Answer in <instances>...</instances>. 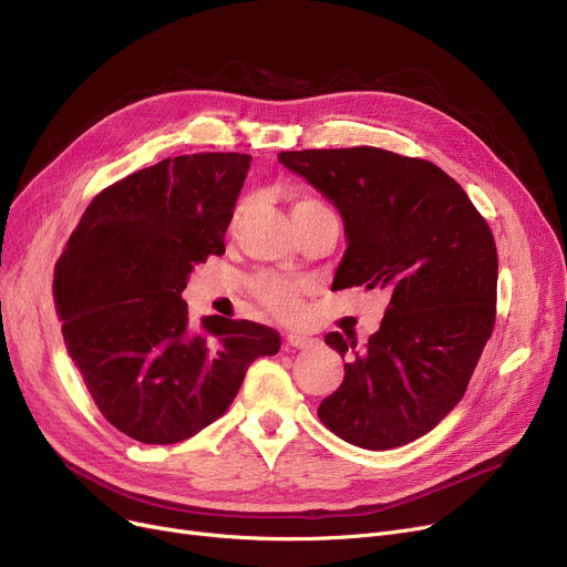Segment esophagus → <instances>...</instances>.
Wrapping results in <instances>:
<instances>
[{"instance_id":"esophagus-1","label":"esophagus","mask_w":567,"mask_h":567,"mask_svg":"<svg viewBox=\"0 0 567 567\" xmlns=\"http://www.w3.org/2000/svg\"><path fill=\"white\" fill-rule=\"evenodd\" d=\"M317 340L308 338V336H299V333H289L287 336V347H293V349H308L312 347Z\"/></svg>"}]
</instances>
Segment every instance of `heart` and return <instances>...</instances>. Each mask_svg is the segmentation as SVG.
Listing matches in <instances>:
<instances>
[{"instance_id":"obj_1","label":"heart","mask_w":567,"mask_h":567,"mask_svg":"<svg viewBox=\"0 0 567 567\" xmlns=\"http://www.w3.org/2000/svg\"><path fill=\"white\" fill-rule=\"evenodd\" d=\"M244 206L236 212V218L241 216ZM315 212H331L329 206L323 202L315 199V197H296L291 204V216L299 218L306 214H315ZM250 291L255 299L266 306L271 312L280 315V317H289L296 310V285L278 274H257L250 280Z\"/></svg>"}]
</instances>
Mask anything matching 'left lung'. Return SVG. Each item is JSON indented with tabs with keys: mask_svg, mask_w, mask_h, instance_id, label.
<instances>
[{
	"mask_svg": "<svg viewBox=\"0 0 567 567\" xmlns=\"http://www.w3.org/2000/svg\"><path fill=\"white\" fill-rule=\"evenodd\" d=\"M278 161L329 197L347 252L333 289H389L363 349L342 333L344 379L319 421L347 443L389 451L427 434L464 398L494 331L498 257L487 220L453 176L377 146L303 148Z\"/></svg>",
	"mask_w": 567,
	"mask_h": 567,
	"instance_id": "1",
	"label": "left lung"
}]
</instances>
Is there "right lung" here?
<instances>
[{"instance_id": "1", "label": "right lung", "mask_w": 567, "mask_h": 567, "mask_svg": "<svg viewBox=\"0 0 567 567\" xmlns=\"http://www.w3.org/2000/svg\"><path fill=\"white\" fill-rule=\"evenodd\" d=\"M248 154L165 158L101 190L54 264L52 296L89 395L142 443H178L218 421L248 365L280 349L248 319L188 321L193 266L225 252Z\"/></svg>"}]
</instances>
